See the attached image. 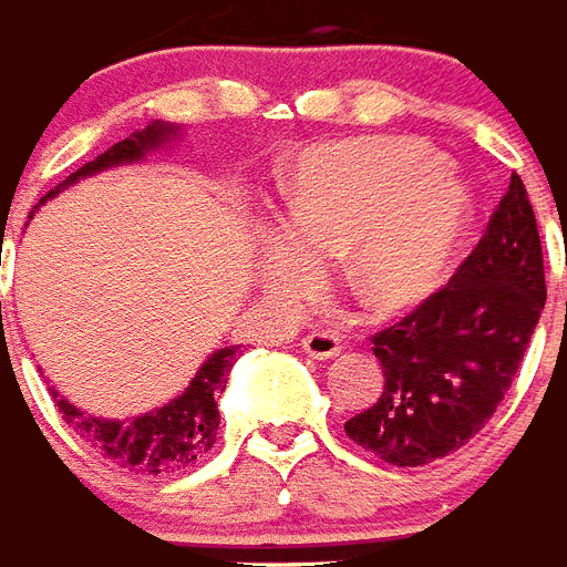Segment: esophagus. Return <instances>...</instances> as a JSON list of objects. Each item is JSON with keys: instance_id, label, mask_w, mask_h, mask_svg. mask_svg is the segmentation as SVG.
<instances>
[{"instance_id": "obj_1", "label": "esophagus", "mask_w": 567, "mask_h": 567, "mask_svg": "<svg viewBox=\"0 0 567 567\" xmlns=\"http://www.w3.org/2000/svg\"><path fill=\"white\" fill-rule=\"evenodd\" d=\"M301 351L312 360H330V357H337L342 351V339L337 333H330V330H312L301 339Z\"/></svg>"}]
</instances>
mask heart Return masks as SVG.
Instances as JSON below:
<instances>
[{
  "label": "heart",
  "instance_id": "1",
  "mask_svg": "<svg viewBox=\"0 0 567 567\" xmlns=\"http://www.w3.org/2000/svg\"><path fill=\"white\" fill-rule=\"evenodd\" d=\"M471 221V193L419 140L365 137L310 148L284 187V228L262 278L305 298L319 260L348 251V287L374 310L419 305L442 284Z\"/></svg>",
  "mask_w": 567,
  "mask_h": 567
}]
</instances>
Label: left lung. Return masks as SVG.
Wrapping results in <instances>:
<instances>
[{
  "label": "left lung",
  "mask_w": 567,
  "mask_h": 567,
  "mask_svg": "<svg viewBox=\"0 0 567 567\" xmlns=\"http://www.w3.org/2000/svg\"><path fill=\"white\" fill-rule=\"evenodd\" d=\"M545 298L536 216L513 175L454 278L369 337L386 383L378 404L346 421L348 436L401 468L460 451L513 386Z\"/></svg>",
  "instance_id": "obj_1"
}]
</instances>
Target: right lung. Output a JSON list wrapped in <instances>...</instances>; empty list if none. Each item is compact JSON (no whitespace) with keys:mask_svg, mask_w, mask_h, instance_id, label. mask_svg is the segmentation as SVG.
I'll return each instance as SVG.
<instances>
[{"mask_svg":"<svg viewBox=\"0 0 567 567\" xmlns=\"http://www.w3.org/2000/svg\"><path fill=\"white\" fill-rule=\"evenodd\" d=\"M169 134V125L155 122L146 131H137L128 140H120L116 146L102 152L96 161L84 163L79 172H72L70 178L61 181L54 189H49L47 196L40 198V205L47 198H52L54 193H61L63 187H70L79 178H84V175L107 169L113 163L140 161L143 152L155 148ZM237 357L239 346L219 348L198 369L196 378L189 380L184 395L169 401L161 410L128 421L90 419V415L75 410L70 401H63L54 389H49V392H52L54 404H58L63 419L70 421L72 427L87 439L90 447L102 451L113 465L140 471V474H172V471H184L189 465H196L210 451L213 442H216V430H219V406H216V398H219V392L228 383V371L237 362Z\"/></svg>","mask_w":567,"mask_h":567,"instance_id":"obj_1","label":"right lung"}]
</instances>
